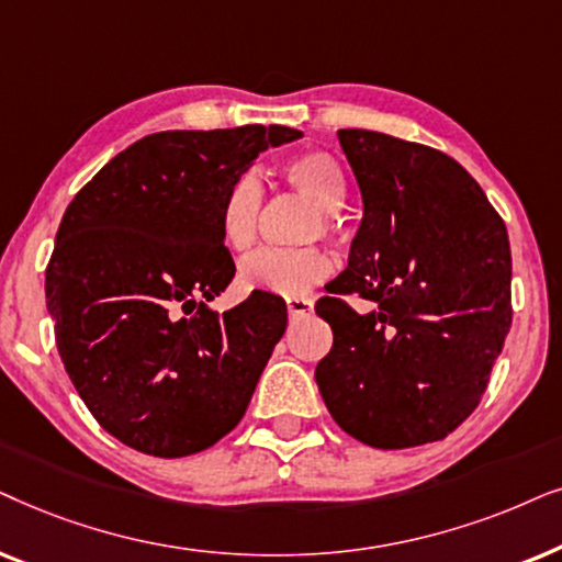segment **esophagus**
I'll use <instances>...</instances> for the list:
<instances>
[{
  "label": "esophagus",
  "mask_w": 562,
  "mask_h": 562,
  "mask_svg": "<svg viewBox=\"0 0 562 562\" xmlns=\"http://www.w3.org/2000/svg\"><path fill=\"white\" fill-rule=\"evenodd\" d=\"M285 303H288L290 318H303L313 313V297H308V295H290V297H285Z\"/></svg>",
  "instance_id": "34e87169"
}]
</instances>
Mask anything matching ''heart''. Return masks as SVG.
Segmentation results:
<instances>
[{"mask_svg":"<svg viewBox=\"0 0 562 562\" xmlns=\"http://www.w3.org/2000/svg\"><path fill=\"white\" fill-rule=\"evenodd\" d=\"M280 175L290 190H295L311 203L318 205V213L308 221L303 231L305 241H313L321 234H331L336 228V215L347 198L341 169L334 159L321 151L295 154L282 161ZM261 205L265 190L254 171H244L228 190L223 192L218 205V231L223 244L231 251H249L259 238ZM334 272V257L321 246H301V249H261L246 257L238 267V282L249 290L265 293L301 295L324 282Z\"/></svg>","mask_w":562,"mask_h":562,"instance_id":"heart-1","label":"heart"}]
</instances>
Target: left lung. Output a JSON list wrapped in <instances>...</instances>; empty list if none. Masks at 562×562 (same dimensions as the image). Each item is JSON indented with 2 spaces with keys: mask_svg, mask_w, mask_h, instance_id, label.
<instances>
[{
  "mask_svg": "<svg viewBox=\"0 0 562 562\" xmlns=\"http://www.w3.org/2000/svg\"><path fill=\"white\" fill-rule=\"evenodd\" d=\"M364 215L316 313L328 414L378 450L437 442L473 414L512 328V249L481 184L437 148L344 128ZM373 303L357 314L346 303Z\"/></svg>",
  "mask_w": 562,
  "mask_h": 562,
  "instance_id": "left-lung-1",
  "label": "left lung"
}]
</instances>
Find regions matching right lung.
<instances>
[{
  "instance_id": "right-lung-1",
  "label": "right lung",
  "mask_w": 562,
  "mask_h": 562,
  "mask_svg": "<svg viewBox=\"0 0 562 562\" xmlns=\"http://www.w3.org/2000/svg\"><path fill=\"white\" fill-rule=\"evenodd\" d=\"M301 131H164L110 159L66 207L46 267L56 347L97 424L154 458L203 452L246 414L288 328L282 297L215 313L234 280L223 192Z\"/></svg>"
}]
</instances>
